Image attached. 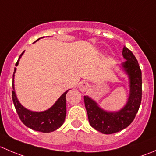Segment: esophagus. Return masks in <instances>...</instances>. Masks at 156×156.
<instances>
[{"mask_svg":"<svg viewBox=\"0 0 156 156\" xmlns=\"http://www.w3.org/2000/svg\"><path fill=\"white\" fill-rule=\"evenodd\" d=\"M90 87V84H88L87 81H81V82H80L79 85H78V88H79V90L81 91H82V92H84V91L87 90L88 89H89Z\"/></svg>","mask_w":156,"mask_h":156,"instance_id":"esophagus-1","label":"esophagus"}]
</instances>
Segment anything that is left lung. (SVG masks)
<instances>
[{
    "mask_svg": "<svg viewBox=\"0 0 156 156\" xmlns=\"http://www.w3.org/2000/svg\"><path fill=\"white\" fill-rule=\"evenodd\" d=\"M122 55L127 59L123 63L130 78V96L126 106L117 112H107L90 97L84 96V105L90 125L105 134H111L126 128L131 124L139 110L142 100V72L137 59L126 47Z\"/></svg>",
    "mask_w": 156,
    "mask_h": 156,
    "instance_id": "1",
    "label": "left lung"
}]
</instances>
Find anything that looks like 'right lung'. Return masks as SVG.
<instances>
[{"label":"right lung","mask_w":156,"mask_h":156,"mask_svg":"<svg viewBox=\"0 0 156 156\" xmlns=\"http://www.w3.org/2000/svg\"><path fill=\"white\" fill-rule=\"evenodd\" d=\"M24 51L19 57V59L16 63V66L18 65L20 58L21 57ZM15 71L16 68L14 69V72ZM13 77L14 74L12 75V78ZM12 88L14 90L13 81H12ZM68 91L69 90L66 91L51 108L44 112H41L29 111L23 107L17 100L15 91L13 90L12 91V99L17 114L20 120L26 126L36 131L49 133V132L54 131L56 129L60 127L65 121L66 115V96Z\"/></svg>","instance_id":"add662e5"}]
</instances>
